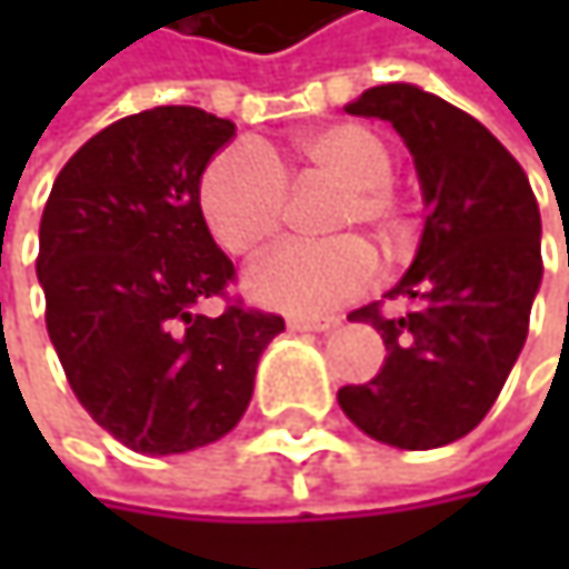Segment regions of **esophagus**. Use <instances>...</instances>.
I'll use <instances>...</instances> for the list:
<instances>
[{"instance_id": "34e87169", "label": "esophagus", "mask_w": 569, "mask_h": 569, "mask_svg": "<svg viewBox=\"0 0 569 569\" xmlns=\"http://www.w3.org/2000/svg\"><path fill=\"white\" fill-rule=\"evenodd\" d=\"M286 326L292 332H329L336 326V319H302V316H292Z\"/></svg>"}]
</instances>
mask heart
<instances>
[{"label":"heart","mask_w":569,"mask_h":569,"mask_svg":"<svg viewBox=\"0 0 569 569\" xmlns=\"http://www.w3.org/2000/svg\"><path fill=\"white\" fill-rule=\"evenodd\" d=\"M296 154L312 177L346 190L332 230H352L359 223L386 230L392 223V154L372 128L342 121L309 131L296 141ZM286 207V171L263 148H227L200 177V213L213 240L233 257L260 253L280 233ZM376 277V250L359 237H339L273 250L247 277V289L257 302L289 316H326L362 296Z\"/></svg>","instance_id":"obj_1"}]
</instances>
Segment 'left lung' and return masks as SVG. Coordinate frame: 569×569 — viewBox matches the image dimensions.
I'll use <instances>...</instances> for the list:
<instances>
[{"instance_id":"1","label":"left lung","mask_w":569,"mask_h":569,"mask_svg":"<svg viewBox=\"0 0 569 569\" xmlns=\"http://www.w3.org/2000/svg\"><path fill=\"white\" fill-rule=\"evenodd\" d=\"M346 111L401 134L428 217L408 273L386 292L411 309L349 312L382 332L389 356L372 382L342 386L339 405L376 441L441 448L481 425L523 349L543 277L537 197L511 151L438 94L379 84Z\"/></svg>"}]
</instances>
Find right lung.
<instances>
[{"mask_svg": "<svg viewBox=\"0 0 569 569\" xmlns=\"http://www.w3.org/2000/svg\"><path fill=\"white\" fill-rule=\"evenodd\" d=\"M237 124L190 104L128 114L52 183L36 273L58 362L84 411L141 455H180L237 428L283 316L230 299V257L200 213V173ZM228 309L210 320L196 306Z\"/></svg>", "mask_w": 569, "mask_h": 569, "instance_id": "add662e5", "label": "right lung"}]
</instances>
